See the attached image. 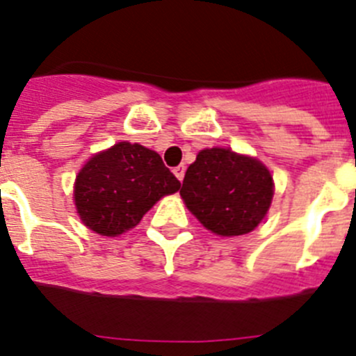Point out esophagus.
<instances>
[{
    "label": "esophagus",
    "mask_w": 356,
    "mask_h": 356,
    "mask_svg": "<svg viewBox=\"0 0 356 356\" xmlns=\"http://www.w3.org/2000/svg\"><path fill=\"white\" fill-rule=\"evenodd\" d=\"M172 172H175L178 180H180V181L184 180V176H185V165H184V163H180V165H176V168L172 169Z\"/></svg>",
    "instance_id": "obj_1"
}]
</instances>
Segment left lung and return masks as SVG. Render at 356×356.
Here are the masks:
<instances>
[{"label":"left lung","instance_id":"left-lung-1","mask_svg":"<svg viewBox=\"0 0 356 356\" xmlns=\"http://www.w3.org/2000/svg\"><path fill=\"white\" fill-rule=\"evenodd\" d=\"M180 194L207 229L222 237L244 235L269 210L273 176L257 159L212 147L188 165Z\"/></svg>","mask_w":356,"mask_h":356}]
</instances>
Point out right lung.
I'll return each instance as SVG.
<instances>
[{
	"label": "right lung",
	"instance_id": "add662e5",
	"mask_svg": "<svg viewBox=\"0 0 356 356\" xmlns=\"http://www.w3.org/2000/svg\"><path fill=\"white\" fill-rule=\"evenodd\" d=\"M180 181L159 153L140 144L119 143L85 163L74 184V205L92 232L115 237L139 225L162 196Z\"/></svg>",
	"mask_w": 356,
	"mask_h": 356
}]
</instances>
